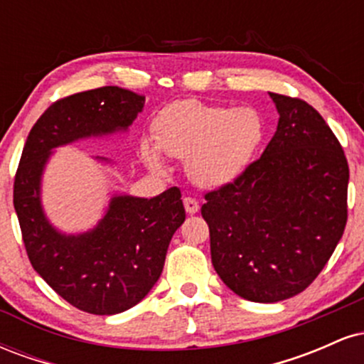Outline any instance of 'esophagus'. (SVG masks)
<instances>
[{
	"label": "esophagus",
	"instance_id": "esophagus-1",
	"mask_svg": "<svg viewBox=\"0 0 364 364\" xmlns=\"http://www.w3.org/2000/svg\"><path fill=\"white\" fill-rule=\"evenodd\" d=\"M183 205H185V210L188 212V214H196V212L200 210V205H198V202H196L195 198H191V196H185V198H183Z\"/></svg>",
	"mask_w": 364,
	"mask_h": 364
}]
</instances>
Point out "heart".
<instances>
[{
	"instance_id": "obj_1",
	"label": "heart",
	"mask_w": 364,
	"mask_h": 364,
	"mask_svg": "<svg viewBox=\"0 0 364 364\" xmlns=\"http://www.w3.org/2000/svg\"><path fill=\"white\" fill-rule=\"evenodd\" d=\"M154 141H141V157L154 173H164L161 152L186 159L191 181L203 188L232 183L252 164L263 140V121L253 107L212 106L183 99L162 107L152 121Z\"/></svg>"
}]
</instances>
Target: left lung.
Masks as SVG:
<instances>
[{
  "label": "left lung",
  "mask_w": 364,
  "mask_h": 364,
  "mask_svg": "<svg viewBox=\"0 0 364 364\" xmlns=\"http://www.w3.org/2000/svg\"><path fill=\"white\" fill-rule=\"evenodd\" d=\"M269 95L279 112L272 140L202 205L217 275L255 303H277L306 289L348 220L349 168L339 140L310 104Z\"/></svg>",
  "instance_id": "8db88e82"
}]
</instances>
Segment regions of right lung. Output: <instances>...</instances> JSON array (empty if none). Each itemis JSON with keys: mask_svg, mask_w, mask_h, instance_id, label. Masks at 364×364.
<instances>
[{"mask_svg": "<svg viewBox=\"0 0 364 364\" xmlns=\"http://www.w3.org/2000/svg\"><path fill=\"white\" fill-rule=\"evenodd\" d=\"M145 97L121 87L80 92L54 102L28 133L14 185V205L28 260L63 299L92 315L127 311L164 269L171 237L185 223L181 191L154 198L111 193L104 215L83 232H63L46 215L43 176L53 150L127 133ZM95 161L111 164L109 159Z\"/></svg>", "mask_w": 364, "mask_h": 364, "instance_id": "1", "label": "right lung"}]
</instances>
